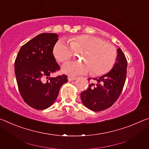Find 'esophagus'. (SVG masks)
Instances as JSON below:
<instances>
[{"mask_svg": "<svg viewBox=\"0 0 149 149\" xmlns=\"http://www.w3.org/2000/svg\"><path fill=\"white\" fill-rule=\"evenodd\" d=\"M77 77H72V76H68V79L69 81H74L75 79H76Z\"/></svg>", "mask_w": 149, "mask_h": 149, "instance_id": "34e87169", "label": "esophagus"}]
</instances>
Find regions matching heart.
Wrapping results in <instances>:
<instances>
[{"instance_id": "obj_1", "label": "heart", "mask_w": 149, "mask_h": 149, "mask_svg": "<svg viewBox=\"0 0 149 149\" xmlns=\"http://www.w3.org/2000/svg\"><path fill=\"white\" fill-rule=\"evenodd\" d=\"M74 50L85 52L83 56L85 62H69L63 65L62 72L70 76L86 74L91 70L94 75H104L112 69L117 56L113 45L89 35L73 37L70 42L60 39L55 43L52 52L58 61L64 62L71 58Z\"/></svg>"}]
</instances>
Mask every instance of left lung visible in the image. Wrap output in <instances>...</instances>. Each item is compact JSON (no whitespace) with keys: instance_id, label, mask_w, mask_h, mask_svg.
Returning <instances> with one entry per match:
<instances>
[{"instance_id":"1","label":"left lung","mask_w":149,"mask_h":149,"mask_svg":"<svg viewBox=\"0 0 149 149\" xmlns=\"http://www.w3.org/2000/svg\"><path fill=\"white\" fill-rule=\"evenodd\" d=\"M117 53L112 69L102 76L93 78L97 83L89 84L87 89L81 93L83 104L95 112L110 108L122 91L127 74V62L120 48L117 49Z\"/></svg>"}]
</instances>
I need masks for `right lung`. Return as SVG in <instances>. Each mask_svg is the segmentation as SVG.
I'll return each instance as SVG.
<instances>
[{
	"label": "right lung",
	"instance_id": "1",
	"mask_svg": "<svg viewBox=\"0 0 149 149\" xmlns=\"http://www.w3.org/2000/svg\"><path fill=\"white\" fill-rule=\"evenodd\" d=\"M56 33H41L19 49L15 60V74L22 97L30 107L44 110L53 104L60 87L68 82L65 75H50L60 70L52 50Z\"/></svg>",
	"mask_w": 149,
	"mask_h": 149
}]
</instances>
